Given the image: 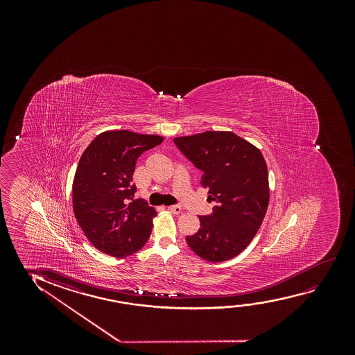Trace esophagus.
<instances>
[{
    "instance_id": "34e87169",
    "label": "esophagus",
    "mask_w": 355,
    "mask_h": 355,
    "mask_svg": "<svg viewBox=\"0 0 355 355\" xmlns=\"http://www.w3.org/2000/svg\"><path fill=\"white\" fill-rule=\"evenodd\" d=\"M167 209H168L170 212H172V214H180V211H182V209H180V206H177V205H172V206H168V207H167Z\"/></svg>"
}]
</instances>
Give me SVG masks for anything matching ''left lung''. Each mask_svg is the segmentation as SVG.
<instances>
[{
	"instance_id": "obj_1",
	"label": "left lung",
	"mask_w": 355,
	"mask_h": 355,
	"mask_svg": "<svg viewBox=\"0 0 355 355\" xmlns=\"http://www.w3.org/2000/svg\"><path fill=\"white\" fill-rule=\"evenodd\" d=\"M180 150L202 171L200 184L217 202L200 216V229L187 243L209 262L236 257L252 241L269 205L268 168L257 146L230 131L177 137Z\"/></svg>"
}]
</instances>
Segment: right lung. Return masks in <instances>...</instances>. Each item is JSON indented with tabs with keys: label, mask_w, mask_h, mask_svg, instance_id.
Wrapping results in <instances>:
<instances>
[{
	"label": "right lung",
	"mask_w": 355,
	"mask_h": 355,
	"mask_svg": "<svg viewBox=\"0 0 355 355\" xmlns=\"http://www.w3.org/2000/svg\"><path fill=\"white\" fill-rule=\"evenodd\" d=\"M162 141L156 135L105 131L83 151L73 177V214L99 251L126 257L150 238L155 209L144 200H128L136 193L131 182L138 157Z\"/></svg>",
	"instance_id": "add662e5"
}]
</instances>
